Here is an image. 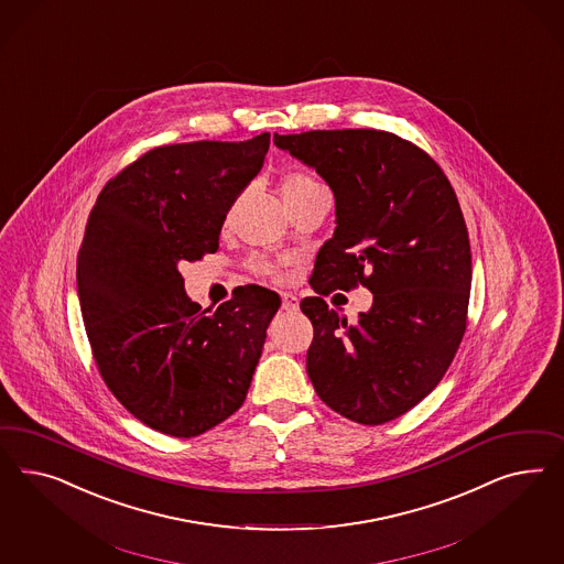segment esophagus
<instances>
[{
    "label": "esophagus",
    "mask_w": 564,
    "mask_h": 564,
    "mask_svg": "<svg viewBox=\"0 0 564 564\" xmlns=\"http://www.w3.org/2000/svg\"><path fill=\"white\" fill-rule=\"evenodd\" d=\"M281 307L285 312H295L300 307V300L293 293H281Z\"/></svg>",
    "instance_id": "1"
}]
</instances>
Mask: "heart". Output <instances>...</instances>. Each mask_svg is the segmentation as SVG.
I'll list each match as a JSON object with an SVG mask.
<instances>
[{
    "instance_id": "obj_1",
    "label": "heart",
    "mask_w": 564,
    "mask_h": 564,
    "mask_svg": "<svg viewBox=\"0 0 564 564\" xmlns=\"http://www.w3.org/2000/svg\"><path fill=\"white\" fill-rule=\"evenodd\" d=\"M279 192H281L283 205H285L288 210H291V208H295V206H300L302 203L310 200L312 196L321 194L323 188H321V184H318L312 175H307L304 171H290V173H285V175L281 177ZM231 210H234V208H229V213H227V217H225V225L231 219ZM252 269H254L258 274H267V276H279V273H281L279 264L273 262V260H267V258L252 260Z\"/></svg>"
}]
</instances>
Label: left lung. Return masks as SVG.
Here are the masks:
<instances>
[{"label": "left lung", "mask_w": 564, "mask_h": 564, "mask_svg": "<svg viewBox=\"0 0 564 564\" xmlns=\"http://www.w3.org/2000/svg\"><path fill=\"white\" fill-rule=\"evenodd\" d=\"M325 177L337 227L318 250L300 302L314 326L307 376L330 410L380 426L443 380L467 328L471 248L457 194L438 163L384 130L274 134ZM359 284L376 293L349 326L324 302Z\"/></svg>", "instance_id": "8db88e82"}]
</instances>
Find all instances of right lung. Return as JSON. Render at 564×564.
<instances>
[{"label": "right lung", "mask_w": 564, "mask_h": 564, "mask_svg": "<svg viewBox=\"0 0 564 564\" xmlns=\"http://www.w3.org/2000/svg\"><path fill=\"white\" fill-rule=\"evenodd\" d=\"M271 134L165 144L101 189L78 254L86 337L107 389L142 424L192 438L241 408L281 300L241 285L210 312L189 302L182 262L219 250L225 215Z\"/></svg>", "instance_id": "right-lung-1"}]
</instances>
